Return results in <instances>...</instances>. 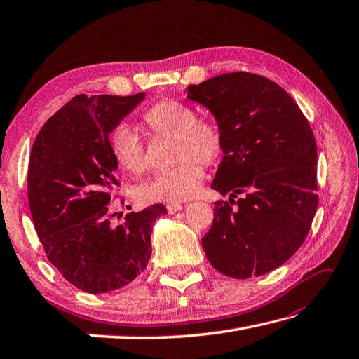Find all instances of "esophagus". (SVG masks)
Instances as JSON below:
<instances>
[{"label": "esophagus", "instance_id": "esophagus-1", "mask_svg": "<svg viewBox=\"0 0 359 359\" xmlns=\"http://www.w3.org/2000/svg\"><path fill=\"white\" fill-rule=\"evenodd\" d=\"M181 209H182L181 203H169V204H167V212H169V214H177V212H180Z\"/></svg>", "mask_w": 359, "mask_h": 359}]
</instances>
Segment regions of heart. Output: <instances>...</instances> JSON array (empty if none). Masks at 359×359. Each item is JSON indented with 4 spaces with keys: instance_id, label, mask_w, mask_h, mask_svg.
<instances>
[{
    "instance_id": "b5f03b06",
    "label": "heart",
    "mask_w": 359,
    "mask_h": 359,
    "mask_svg": "<svg viewBox=\"0 0 359 359\" xmlns=\"http://www.w3.org/2000/svg\"><path fill=\"white\" fill-rule=\"evenodd\" d=\"M144 122L159 135L173 136L170 169L153 175L136 189L144 203H175L189 200L198 192L204 178V164H212L222 155L223 135L212 122L198 121V114L177 100H161L144 113ZM109 150L121 169L139 175L147 167L141 136L128 123H119L109 136Z\"/></svg>"
}]
</instances>
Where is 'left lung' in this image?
<instances>
[{
  "label": "left lung",
  "instance_id": "1",
  "mask_svg": "<svg viewBox=\"0 0 359 359\" xmlns=\"http://www.w3.org/2000/svg\"><path fill=\"white\" fill-rule=\"evenodd\" d=\"M187 99L206 107L223 135L210 187L229 194V203L215 201L214 223L201 238L204 254L233 279L273 271L301 248L318 209L310 123L283 88L251 72L189 85Z\"/></svg>",
  "mask_w": 359,
  "mask_h": 359
}]
</instances>
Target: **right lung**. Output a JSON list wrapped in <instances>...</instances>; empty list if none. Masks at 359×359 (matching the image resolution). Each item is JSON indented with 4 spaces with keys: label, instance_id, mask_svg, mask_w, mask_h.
<instances>
[{
    "label": "right lung",
    "instance_id": "1",
    "mask_svg": "<svg viewBox=\"0 0 359 359\" xmlns=\"http://www.w3.org/2000/svg\"><path fill=\"white\" fill-rule=\"evenodd\" d=\"M144 97L79 94L50 116L31 150L27 198L35 231L57 271L91 294L119 290L144 271L153 224L167 214L153 204L122 224L109 222L119 181L108 136Z\"/></svg>",
    "mask_w": 359,
    "mask_h": 359
}]
</instances>
